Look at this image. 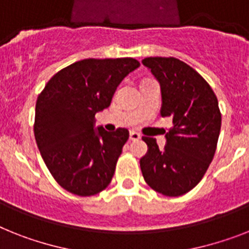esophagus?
Here are the masks:
<instances>
[{
    "label": "esophagus",
    "mask_w": 249,
    "mask_h": 249,
    "mask_svg": "<svg viewBox=\"0 0 249 249\" xmlns=\"http://www.w3.org/2000/svg\"><path fill=\"white\" fill-rule=\"evenodd\" d=\"M140 139H141V135H140L139 132H136V131H131V132H129V140L137 141V140Z\"/></svg>",
    "instance_id": "34e87169"
}]
</instances>
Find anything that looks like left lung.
I'll list each match as a JSON object with an SVG mask.
<instances>
[{"instance_id":"8db88e82","label":"left lung","mask_w":249,"mask_h":249,"mask_svg":"<svg viewBox=\"0 0 249 249\" xmlns=\"http://www.w3.org/2000/svg\"><path fill=\"white\" fill-rule=\"evenodd\" d=\"M143 66L159 81L161 117H170L164 150L143 136L147 153L140 160L143 179L154 191L177 197L198 184L213 161L221 127L219 103L211 86L191 66L174 57H147Z\"/></svg>"}]
</instances>
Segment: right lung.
<instances>
[{
  "mask_svg": "<svg viewBox=\"0 0 249 249\" xmlns=\"http://www.w3.org/2000/svg\"><path fill=\"white\" fill-rule=\"evenodd\" d=\"M140 62L88 58L55 73L38 95L34 135L57 183L77 196L106 190L128 140V129H94L95 114L110 106L117 86Z\"/></svg>",
  "mask_w": 249,
  "mask_h": 249,
  "instance_id": "add662e5",
  "label": "right lung"
}]
</instances>
